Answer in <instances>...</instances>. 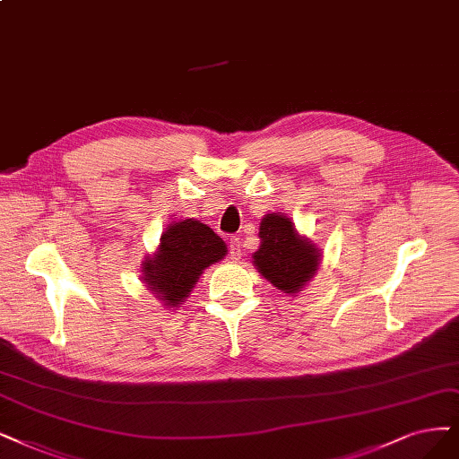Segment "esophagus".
Returning <instances> with one entry per match:
<instances>
[{
	"mask_svg": "<svg viewBox=\"0 0 459 459\" xmlns=\"http://www.w3.org/2000/svg\"><path fill=\"white\" fill-rule=\"evenodd\" d=\"M229 251H230V259L232 261H238L240 257H242V242H240V238H230V242H229Z\"/></svg>",
	"mask_w": 459,
	"mask_h": 459,
	"instance_id": "esophagus-1",
	"label": "esophagus"
}]
</instances>
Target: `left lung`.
Wrapping results in <instances>:
<instances>
[{
	"label": "left lung",
	"mask_w": 459,
	"mask_h": 459,
	"mask_svg": "<svg viewBox=\"0 0 459 459\" xmlns=\"http://www.w3.org/2000/svg\"><path fill=\"white\" fill-rule=\"evenodd\" d=\"M259 238L261 246L251 255L253 266L276 290L297 297L316 276L324 251L295 229L291 217L280 212L263 217Z\"/></svg>",
	"instance_id": "1"
}]
</instances>
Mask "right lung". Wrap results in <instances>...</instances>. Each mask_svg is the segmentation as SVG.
I'll list each match as a JSON object with an SVG mask.
<instances>
[{
	"label": "right lung",
	"mask_w": 459,
	"mask_h": 459,
	"mask_svg": "<svg viewBox=\"0 0 459 459\" xmlns=\"http://www.w3.org/2000/svg\"><path fill=\"white\" fill-rule=\"evenodd\" d=\"M227 244L196 219L168 225L155 253L142 263V280L164 308L178 310L208 266L223 261Z\"/></svg>",
	"instance_id": "right-lung-1"
}]
</instances>
